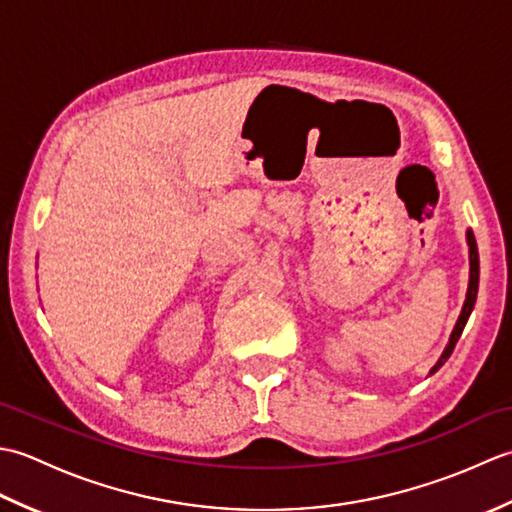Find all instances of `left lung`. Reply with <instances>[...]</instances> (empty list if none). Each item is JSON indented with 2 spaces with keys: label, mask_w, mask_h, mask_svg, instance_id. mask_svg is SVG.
Masks as SVG:
<instances>
[{
  "label": "left lung",
  "mask_w": 512,
  "mask_h": 512,
  "mask_svg": "<svg viewBox=\"0 0 512 512\" xmlns=\"http://www.w3.org/2000/svg\"><path fill=\"white\" fill-rule=\"evenodd\" d=\"M466 244H469V266H471V273H469V290H466L464 306H462V312H460V317H458V323H455V328H453V332H451V339H449L447 347H444L442 356L438 358V363L431 367L429 374H436L438 369H440L444 363H447V358L453 354V347H455V343H458V339L462 336L464 325H466V321H469L471 312H473V308H475L477 286H480V255H477V244H475V235H473L471 228H469V231H466Z\"/></svg>",
  "instance_id": "obj_1"
}]
</instances>
